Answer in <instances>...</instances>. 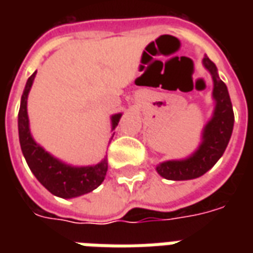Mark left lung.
Returning a JSON list of instances; mask_svg holds the SVG:
<instances>
[{"label": "left lung", "mask_w": 253, "mask_h": 253, "mask_svg": "<svg viewBox=\"0 0 253 253\" xmlns=\"http://www.w3.org/2000/svg\"><path fill=\"white\" fill-rule=\"evenodd\" d=\"M203 65L211 73L214 89L212 97L215 99V110L211 121L203 130L201 146L191 157L180 161H165L157 165V172L168 180H191L205 175L214 167L228 146L233 131L234 114L226 85L218 77L217 67L209 58H203Z\"/></svg>", "instance_id": "1"}]
</instances>
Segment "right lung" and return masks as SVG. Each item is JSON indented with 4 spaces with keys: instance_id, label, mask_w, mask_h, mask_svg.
I'll use <instances>...</instances> for the list:
<instances>
[{
    "instance_id": "add662e5",
    "label": "right lung",
    "mask_w": 253,
    "mask_h": 253,
    "mask_svg": "<svg viewBox=\"0 0 253 253\" xmlns=\"http://www.w3.org/2000/svg\"><path fill=\"white\" fill-rule=\"evenodd\" d=\"M36 72L28 78L25 84L24 92L21 96V104L19 111V138L21 152L24 154L25 161L35 175L38 180L51 194L61 198H76V196L88 194L90 191L103 183L108 164L107 160H103L99 164L93 167H70L61 163L59 160L54 159L41 148L32 139L28 125V114H27V99L30 93L31 86L34 83ZM122 114L112 116V130L118 126L121 121Z\"/></svg>"
}]
</instances>
